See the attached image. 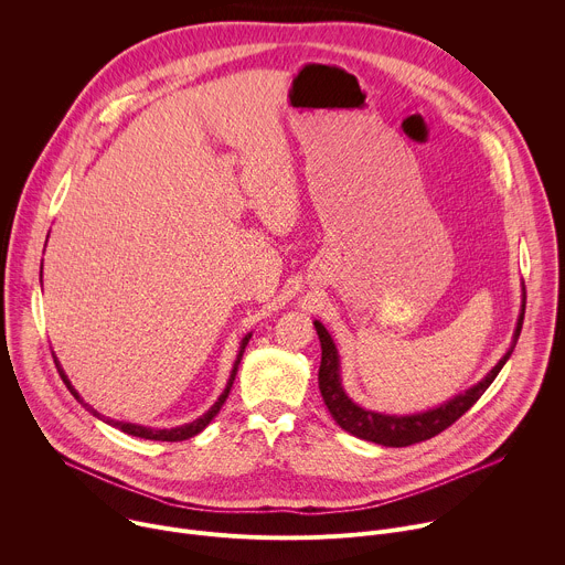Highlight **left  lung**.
I'll return each instance as SVG.
<instances>
[{
  "label": "left lung",
  "instance_id": "1",
  "mask_svg": "<svg viewBox=\"0 0 565 565\" xmlns=\"http://www.w3.org/2000/svg\"><path fill=\"white\" fill-rule=\"evenodd\" d=\"M523 315H525V286L521 284V312L516 319V329L512 335V344L505 351V355L492 366V371L482 377L480 382L471 384L469 388L451 395L449 399L440 402V405L416 412V414H386V412H373L366 409L347 393L342 384V362L340 351L319 319L312 321L317 331L319 344H321V364H319V391L324 397V405L329 407L333 420L349 431L355 438L382 445V447H407L423 440H429L445 431L449 425H454L467 409L473 407V402L488 391V386L497 380L505 362L510 360L521 329H523Z\"/></svg>",
  "mask_w": 565,
  "mask_h": 565
}]
</instances>
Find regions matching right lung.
<instances>
[{
  "mask_svg": "<svg viewBox=\"0 0 565 565\" xmlns=\"http://www.w3.org/2000/svg\"><path fill=\"white\" fill-rule=\"evenodd\" d=\"M40 281H42V270H40ZM250 338H253V333H246L244 338H241V342H238V353H236V360H234V364H232V371H230V380H227V384H225V388H223V393L216 397V402L214 405L203 414V416H199L196 420H192V423H185V425H179V427H172V429H156V427H145V425H136V423H122V420H111V418H105V416H100L92 405H87V402L79 397V393L73 388V384H71V380H68V375L64 373V369H62V364H60V360L55 358V353H53V360H55V366H57V373H60V377H62V382L66 384V388L73 393V397L77 399V402H83L85 405V409L89 412V414H94L96 418H100L103 423H107V425H111V427H116V429H120V431H125V434H129V436H136V438H145V440H163V443H179V440H188V438H192V436H196V434H201L210 423H212V418L221 412V407H223V402H225V397L230 395V388H232V382H234V377H236V371H238V364H241V358H244V351H246V347H248V342H250Z\"/></svg>",
  "mask_w": 565,
  "mask_h": 565,
  "instance_id": "right-lung-1",
  "label": "right lung"
}]
</instances>
